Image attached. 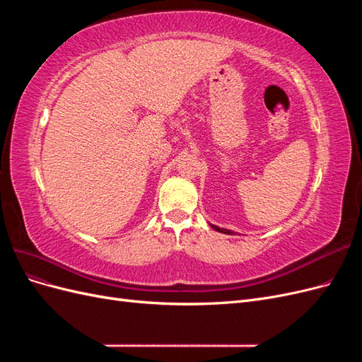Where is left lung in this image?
Here are the masks:
<instances>
[{"label": "left lung", "instance_id": "1", "mask_svg": "<svg viewBox=\"0 0 362 362\" xmlns=\"http://www.w3.org/2000/svg\"><path fill=\"white\" fill-rule=\"evenodd\" d=\"M213 226V229L214 231H218V233H223V234H229V235H233L234 233L233 231H229V229H225V228H218V226H216V225H211Z\"/></svg>", "mask_w": 362, "mask_h": 362}]
</instances>
